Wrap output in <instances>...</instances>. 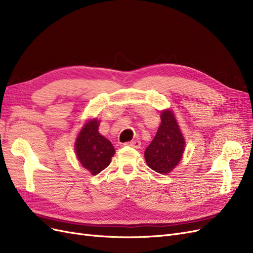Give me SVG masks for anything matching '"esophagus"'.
I'll return each instance as SVG.
<instances>
[{"mask_svg":"<svg viewBox=\"0 0 253 253\" xmlns=\"http://www.w3.org/2000/svg\"><path fill=\"white\" fill-rule=\"evenodd\" d=\"M126 145H128V147H132V148H135V149H138L140 148V141L139 140H132V141H128V142H126Z\"/></svg>","mask_w":253,"mask_h":253,"instance_id":"esophagus-1","label":"esophagus"}]
</instances>
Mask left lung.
Here are the masks:
<instances>
[{"mask_svg":"<svg viewBox=\"0 0 253 253\" xmlns=\"http://www.w3.org/2000/svg\"><path fill=\"white\" fill-rule=\"evenodd\" d=\"M162 124L154 139L144 151V158L152 170L160 174L171 172L180 162L185 140L171 111L162 113Z\"/></svg>","mask_w":253,"mask_h":253,"instance_id":"8db88e82","label":"left lung"}]
</instances>
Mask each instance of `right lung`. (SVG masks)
Returning a JSON list of instances; mask_svg holds the SVG:
<instances>
[{"instance_id": "right-lung-1", "label": "right lung", "mask_w": 253, "mask_h": 253, "mask_svg": "<svg viewBox=\"0 0 253 253\" xmlns=\"http://www.w3.org/2000/svg\"><path fill=\"white\" fill-rule=\"evenodd\" d=\"M99 122L94 119L82 127L76 140V154L82 166L97 175L111 164L115 149L109 139L99 134Z\"/></svg>"}]
</instances>
